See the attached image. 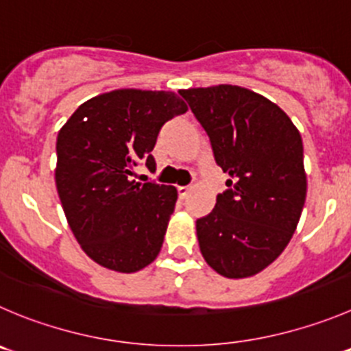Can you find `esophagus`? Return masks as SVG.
I'll list each match as a JSON object with an SVG mask.
<instances>
[{"label":"esophagus","instance_id":"1","mask_svg":"<svg viewBox=\"0 0 351 351\" xmlns=\"http://www.w3.org/2000/svg\"><path fill=\"white\" fill-rule=\"evenodd\" d=\"M189 191H191V188H189V186H179V188H178L179 198H182V199H184L186 196L189 195Z\"/></svg>","mask_w":351,"mask_h":351}]
</instances>
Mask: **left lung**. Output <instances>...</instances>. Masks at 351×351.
Returning a JSON list of instances; mask_svg holds the SVG:
<instances>
[{
  "mask_svg": "<svg viewBox=\"0 0 351 351\" xmlns=\"http://www.w3.org/2000/svg\"><path fill=\"white\" fill-rule=\"evenodd\" d=\"M179 93L229 173L215 208L196 220L203 258L223 278L255 276L285 252L298 226L306 196L302 136L276 103L250 89Z\"/></svg>",
  "mask_w": 351,
  "mask_h": 351,
  "instance_id": "1",
  "label": "left lung"
}]
</instances>
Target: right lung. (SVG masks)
I'll return each instance as SVG.
<instances>
[{"label":"right lung","mask_w":351,"mask_h":351,"mask_svg":"<svg viewBox=\"0 0 351 351\" xmlns=\"http://www.w3.org/2000/svg\"><path fill=\"white\" fill-rule=\"evenodd\" d=\"M184 112L176 93L115 89L82 103L60 129V202L81 248L101 267L138 272L160 253L178 189L131 178L139 162L155 170L160 129Z\"/></svg>","instance_id":"add662e5"}]
</instances>
